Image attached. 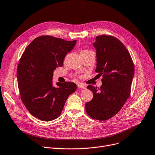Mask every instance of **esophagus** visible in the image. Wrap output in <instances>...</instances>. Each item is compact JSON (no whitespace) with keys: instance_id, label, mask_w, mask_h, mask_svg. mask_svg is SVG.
<instances>
[{"instance_id":"34e87169","label":"esophagus","mask_w":155,"mask_h":155,"mask_svg":"<svg viewBox=\"0 0 155 155\" xmlns=\"http://www.w3.org/2000/svg\"><path fill=\"white\" fill-rule=\"evenodd\" d=\"M77 87H78V88H82V89H85L86 88V87L84 85H82V84H78Z\"/></svg>"}]
</instances>
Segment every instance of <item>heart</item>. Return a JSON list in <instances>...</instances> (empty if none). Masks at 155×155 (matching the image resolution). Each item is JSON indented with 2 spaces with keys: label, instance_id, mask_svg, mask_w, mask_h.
<instances>
[{
  "label": "heart",
  "instance_id": "obj_1",
  "mask_svg": "<svg viewBox=\"0 0 155 155\" xmlns=\"http://www.w3.org/2000/svg\"><path fill=\"white\" fill-rule=\"evenodd\" d=\"M91 51H90V50H81V54L87 53L91 52Z\"/></svg>",
  "mask_w": 155,
  "mask_h": 155
}]
</instances>
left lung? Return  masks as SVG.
<instances>
[{"mask_svg": "<svg viewBox=\"0 0 155 155\" xmlns=\"http://www.w3.org/2000/svg\"><path fill=\"white\" fill-rule=\"evenodd\" d=\"M93 45L97 54L95 72L102 75V85L99 89L87 87L94 97L85 104V110L92 119L106 120L117 114L130 96L134 63L125 46L115 37L98 36Z\"/></svg>", "mask_w": 155, "mask_h": 155, "instance_id": "1", "label": "left lung"}]
</instances>
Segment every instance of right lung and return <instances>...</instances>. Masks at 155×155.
<instances>
[{"label":"right lung","mask_w":155,"mask_h":155,"mask_svg":"<svg viewBox=\"0 0 155 155\" xmlns=\"http://www.w3.org/2000/svg\"><path fill=\"white\" fill-rule=\"evenodd\" d=\"M76 42L41 36L22 53L17 70L18 88L22 102L35 117L43 121L58 118L68 96L76 91L75 83L58 82L54 87L52 82L54 70L63 66L65 56Z\"/></svg>","instance_id":"1"}]
</instances>
